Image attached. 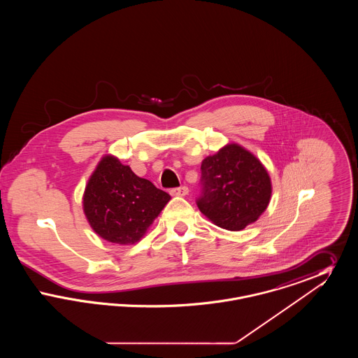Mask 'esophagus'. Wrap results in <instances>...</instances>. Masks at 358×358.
<instances>
[{"instance_id":"esophagus-1","label":"esophagus","mask_w":358,"mask_h":358,"mask_svg":"<svg viewBox=\"0 0 358 358\" xmlns=\"http://www.w3.org/2000/svg\"><path fill=\"white\" fill-rule=\"evenodd\" d=\"M187 193H189V189L187 187H174L171 190V196H178V197L187 196Z\"/></svg>"}]
</instances>
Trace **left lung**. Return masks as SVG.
Returning a JSON list of instances; mask_svg holds the SVG:
<instances>
[{
	"label": "left lung",
	"mask_w": 358,
	"mask_h": 358,
	"mask_svg": "<svg viewBox=\"0 0 358 358\" xmlns=\"http://www.w3.org/2000/svg\"><path fill=\"white\" fill-rule=\"evenodd\" d=\"M200 184L199 209L228 231H240L256 222L271 197V180L266 168L236 143L205 158Z\"/></svg>",
	"instance_id": "left-lung-1"
}]
</instances>
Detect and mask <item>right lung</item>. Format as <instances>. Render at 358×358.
Returning <instances> with one entry per match:
<instances>
[{"label":"right lung","instance_id":"obj_1","mask_svg":"<svg viewBox=\"0 0 358 358\" xmlns=\"http://www.w3.org/2000/svg\"><path fill=\"white\" fill-rule=\"evenodd\" d=\"M171 196L141 178L113 155L103 157L83 196L85 217L101 238L134 244L146 234Z\"/></svg>","mask_w":358,"mask_h":358}]
</instances>
